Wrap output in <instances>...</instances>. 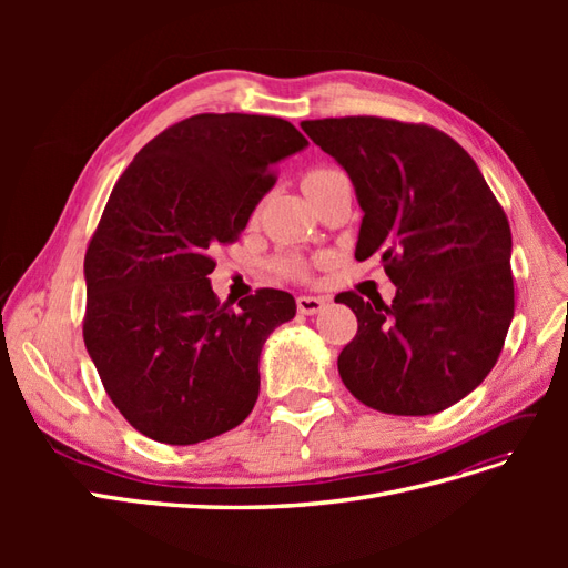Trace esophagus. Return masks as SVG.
Listing matches in <instances>:
<instances>
[{
  "mask_svg": "<svg viewBox=\"0 0 568 568\" xmlns=\"http://www.w3.org/2000/svg\"><path fill=\"white\" fill-rule=\"evenodd\" d=\"M324 305H326V301L320 296H298L296 298V307L301 315H317Z\"/></svg>",
  "mask_w": 568,
  "mask_h": 568,
  "instance_id": "34e87169",
  "label": "esophagus"
}]
</instances>
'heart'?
Wrapping results in <instances>:
<instances>
[{
	"instance_id": "obj_1",
	"label": "heart",
	"mask_w": 568,
	"mask_h": 568,
	"mask_svg": "<svg viewBox=\"0 0 568 568\" xmlns=\"http://www.w3.org/2000/svg\"><path fill=\"white\" fill-rule=\"evenodd\" d=\"M324 173H329V170L320 168V170H313V173H307L305 178H317V175H324ZM280 270L284 274H288V277H305V265L298 263V261H282Z\"/></svg>"
}]
</instances>
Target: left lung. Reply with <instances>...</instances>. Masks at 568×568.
Masks as SVG:
<instances>
[{
    "label": "left lung",
    "mask_w": 568,
    "mask_h": 568,
    "mask_svg": "<svg viewBox=\"0 0 568 568\" xmlns=\"http://www.w3.org/2000/svg\"><path fill=\"white\" fill-rule=\"evenodd\" d=\"M353 180L357 261L382 257L390 305L336 296L357 317L338 374L359 403L424 417L486 379L514 317L511 232L474 159L453 136L393 118L303 120Z\"/></svg>",
    "instance_id": "1"
}]
</instances>
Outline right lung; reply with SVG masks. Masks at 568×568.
Segmentation results:
<instances>
[{"instance_id":"add662e5","label":"right lung","mask_w":568,"mask_h":568,"mask_svg":"<svg viewBox=\"0 0 568 568\" xmlns=\"http://www.w3.org/2000/svg\"><path fill=\"white\" fill-rule=\"evenodd\" d=\"M307 144L284 118L199 113L170 125L115 182L84 253V346L136 432L194 445L257 400L265 338L296 315L280 288L220 303L211 251L230 244Z\"/></svg>"}]
</instances>
